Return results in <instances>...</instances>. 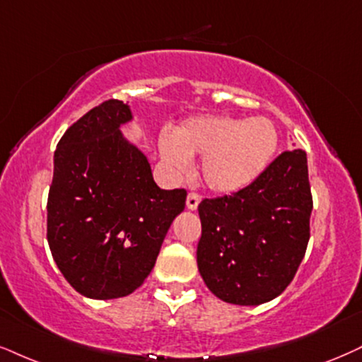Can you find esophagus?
Here are the masks:
<instances>
[{"instance_id": "34e87169", "label": "esophagus", "mask_w": 362, "mask_h": 362, "mask_svg": "<svg viewBox=\"0 0 362 362\" xmlns=\"http://www.w3.org/2000/svg\"><path fill=\"white\" fill-rule=\"evenodd\" d=\"M199 202H202V196L196 194V193H189L188 198H186V206H188V209H191V211H193V209L198 208Z\"/></svg>"}]
</instances>
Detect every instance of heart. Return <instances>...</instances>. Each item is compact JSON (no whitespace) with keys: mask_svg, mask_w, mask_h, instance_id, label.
<instances>
[{"mask_svg":"<svg viewBox=\"0 0 362 362\" xmlns=\"http://www.w3.org/2000/svg\"><path fill=\"white\" fill-rule=\"evenodd\" d=\"M279 147L270 119L199 115L174 127L171 141L160 142L164 163L177 171L202 156V176L209 189L233 193L247 188L265 171Z\"/></svg>","mask_w":362,"mask_h":362,"instance_id":"1","label":"heart"}]
</instances>
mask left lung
Returning a JSON list of instances; mask_svg holds the SVG:
<instances>
[{"label":"left lung","instance_id":"left-lung-1","mask_svg":"<svg viewBox=\"0 0 362 362\" xmlns=\"http://www.w3.org/2000/svg\"><path fill=\"white\" fill-rule=\"evenodd\" d=\"M198 269L223 302L260 305L279 297L297 274L310 236L307 156L285 151L247 188L198 206Z\"/></svg>","mask_w":362,"mask_h":362}]
</instances>
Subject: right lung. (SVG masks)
<instances>
[{
	"instance_id": "right-lung-1",
	"label": "right lung",
	"mask_w": 362,
	"mask_h": 362,
	"mask_svg": "<svg viewBox=\"0 0 362 362\" xmlns=\"http://www.w3.org/2000/svg\"><path fill=\"white\" fill-rule=\"evenodd\" d=\"M131 119L122 100L102 102L66 129L53 156L48 245L66 282L97 300L141 287L186 204V189H160L122 136Z\"/></svg>"
}]
</instances>
